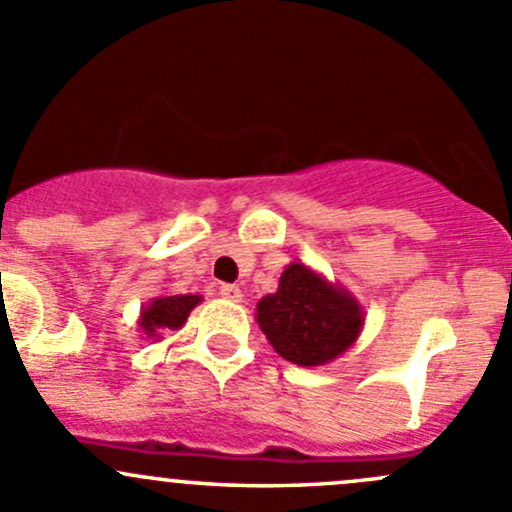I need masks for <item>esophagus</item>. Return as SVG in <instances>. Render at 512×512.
<instances>
[{"label":"esophagus","instance_id":"obj_1","mask_svg":"<svg viewBox=\"0 0 512 512\" xmlns=\"http://www.w3.org/2000/svg\"><path fill=\"white\" fill-rule=\"evenodd\" d=\"M219 293L224 295L226 300H231V303H241V300H244V291H241L239 286H231V283H224V286L219 288Z\"/></svg>","mask_w":512,"mask_h":512}]
</instances>
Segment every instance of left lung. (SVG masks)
<instances>
[{
	"label": "left lung",
	"instance_id": "obj_1",
	"mask_svg": "<svg viewBox=\"0 0 512 512\" xmlns=\"http://www.w3.org/2000/svg\"><path fill=\"white\" fill-rule=\"evenodd\" d=\"M256 323L283 360L320 367L345 355L365 328V308L347 288L291 261L278 291L256 303Z\"/></svg>",
	"mask_w": 512,
	"mask_h": 512
}]
</instances>
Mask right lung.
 Instances as JSON below:
<instances>
[{
  "mask_svg": "<svg viewBox=\"0 0 512 512\" xmlns=\"http://www.w3.org/2000/svg\"><path fill=\"white\" fill-rule=\"evenodd\" d=\"M202 303V295L179 293V295H157L150 303L140 308L138 330L142 340H162L165 330H179L187 323L189 313Z\"/></svg>",
  "mask_w": 512,
  "mask_h": 512,
  "instance_id": "obj_1",
  "label": "right lung"
}]
</instances>
